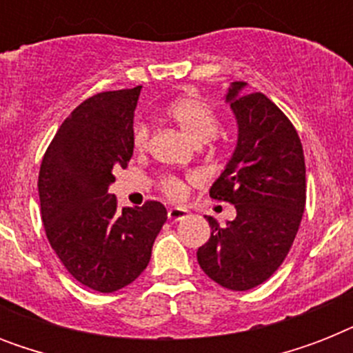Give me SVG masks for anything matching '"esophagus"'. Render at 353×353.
<instances>
[{"label": "esophagus", "mask_w": 353, "mask_h": 353, "mask_svg": "<svg viewBox=\"0 0 353 353\" xmlns=\"http://www.w3.org/2000/svg\"><path fill=\"white\" fill-rule=\"evenodd\" d=\"M190 214L187 209H183V207H172L168 210V220L170 221H179V220H185L187 216Z\"/></svg>", "instance_id": "obj_1"}]
</instances>
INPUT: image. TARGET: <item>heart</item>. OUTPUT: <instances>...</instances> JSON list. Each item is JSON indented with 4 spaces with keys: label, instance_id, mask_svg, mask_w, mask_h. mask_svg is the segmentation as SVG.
Wrapping results in <instances>:
<instances>
[{
    "label": "heart",
    "instance_id": "b5f03b06",
    "mask_svg": "<svg viewBox=\"0 0 353 353\" xmlns=\"http://www.w3.org/2000/svg\"><path fill=\"white\" fill-rule=\"evenodd\" d=\"M166 115L192 139L194 143H207L210 139L216 137V133L220 130V119L214 108L209 106L207 102L198 99V97H179L176 101H172L166 108ZM150 130L146 124L139 122L133 128V148L137 152H143L148 146ZM198 181L196 174H188L187 177L176 176V174H166L159 179L157 187L168 199L181 201L187 198L188 183Z\"/></svg>",
    "mask_w": 353,
    "mask_h": 353
}]
</instances>
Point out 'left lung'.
<instances>
[{
    "instance_id": "1",
    "label": "left lung",
    "mask_w": 353,
    "mask_h": 353,
    "mask_svg": "<svg viewBox=\"0 0 353 353\" xmlns=\"http://www.w3.org/2000/svg\"><path fill=\"white\" fill-rule=\"evenodd\" d=\"M238 121V146L210 188V198L234 205L236 218L198 249L205 274L232 291L256 288L288 256L306 205V165L295 126L271 99L232 82L227 93Z\"/></svg>"
}]
</instances>
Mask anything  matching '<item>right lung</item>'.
I'll list each match as a JSON object with an SVG mask.
<instances>
[{
    "mask_svg": "<svg viewBox=\"0 0 353 353\" xmlns=\"http://www.w3.org/2000/svg\"><path fill=\"white\" fill-rule=\"evenodd\" d=\"M141 85L85 99L58 128L38 176L41 221L52 251L80 284L113 293L132 284L166 221L161 201L119 210L113 170L133 155Z\"/></svg>",
    "mask_w": 353,
    "mask_h": 353,
    "instance_id": "right-lung-1",
    "label": "right lung"
}]
</instances>
